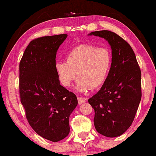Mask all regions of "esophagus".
Returning a JSON list of instances; mask_svg holds the SVG:
<instances>
[{"mask_svg":"<svg viewBox=\"0 0 156 156\" xmlns=\"http://www.w3.org/2000/svg\"><path fill=\"white\" fill-rule=\"evenodd\" d=\"M77 99H78V102L80 104H84V102H86L87 101V99L86 98H84V97H77Z\"/></svg>","mask_w":156,"mask_h":156,"instance_id":"34e87169","label":"esophagus"}]
</instances>
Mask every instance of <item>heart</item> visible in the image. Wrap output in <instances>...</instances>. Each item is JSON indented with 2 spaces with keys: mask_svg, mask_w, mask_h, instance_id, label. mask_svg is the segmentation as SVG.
<instances>
[{
  "mask_svg": "<svg viewBox=\"0 0 156 156\" xmlns=\"http://www.w3.org/2000/svg\"><path fill=\"white\" fill-rule=\"evenodd\" d=\"M112 65L109 49L83 44L72 49L66 56V62H58L55 68L63 86H71L77 76L76 90L85 92L91 87L97 89L104 84Z\"/></svg>",
  "mask_w": 156,
  "mask_h": 156,
  "instance_id": "heart-1",
  "label": "heart"
}]
</instances>
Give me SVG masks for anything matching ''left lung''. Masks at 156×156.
Instances as JSON below:
<instances>
[{
  "label": "left lung",
  "mask_w": 156,
  "mask_h": 156,
  "mask_svg": "<svg viewBox=\"0 0 156 156\" xmlns=\"http://www.w3.org/2000/svg\"><path fill=\"white\" fill-rule=\"evenodd\" d=\"M89 35L107 40L112 48V65L108 77L98 92L88 100L94 109V123L98 133L114 138L131 126L141 99V72L133 49L109 30Z\"/></svg>",
  "instance_id": "left-lung-1"
}]
</instances>
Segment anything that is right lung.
Segmentation results:
<instances>
[{"label":"right lung","mask_w":156,"mask_h":156,"mask_svg":"<svg viewBox=\"0 0 156 156\" xmlns=\"http://www.w3.org/2000/svg\"><path fill=\"white\" fill-rule=\"evenodd\" d=\"M67 34L32 40L19 65V93L29 124L38 135L52 142L69 133V119L77 106L76 95L62 86L56 55Z\"/></svg>","instance_id":"obj_1"}]
</instances>
